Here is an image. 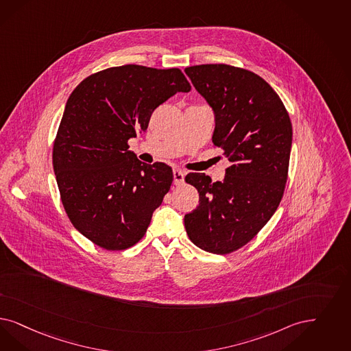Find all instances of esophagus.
Segmentation results:
<instances>
[{
  "mask_svg": "<svg viewBox=\"0 0 351 351\" xmlns=\"http://www.w3.org/2000/svg\"><path fill=\"white\" fill-rule=\"evenodd\" d=\"M184 176H185L184 171H182V169H173V184L175 185H182V182H184Z\"/></svg>",
  "mask_w": 351,
  "mask_h": 351,
  "instance_id": "1",
  "label": "esophagus"
}]
</instances>
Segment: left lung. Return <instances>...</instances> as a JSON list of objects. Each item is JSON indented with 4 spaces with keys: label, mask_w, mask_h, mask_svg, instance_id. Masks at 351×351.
Here are the masks:
<instances>
[{
    "label": "left lung",
    "mask_w": 351,
    "mask_h": 351,
    "mask_svg": "<svg viewBox=\"0 0 351 351\" xmlns=\"http://www.w3.org/2000/svg\"><path fill=\"white\" fill-rule=\"evenodd\" d=\"M185 73L214 109L213 143L232 165L223 182L205 173L185 176L201 202L184 224L199 249L230 254L252 241L278 210L288 180L291 121L274 88L249 70L198 64Z\"/></svg>",
    "instance_id": "obj_1"
}]
</instances>
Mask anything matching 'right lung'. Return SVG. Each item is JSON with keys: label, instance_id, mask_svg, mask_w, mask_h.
<instances>
[{"label": "right lung", "instance_id": "right-lung-1", "mask_svg": "<svg viewBox=\"0 0 351 351\" xmlns=\"http://www.w3.org/2000/svg\"><path fill=\"white\" fill-rule=\"evenodd\" d=\"M191 84L179 69L124 64L89 75L69 97L53 145L62 205L73 227L117 252L140 241L173 182L165 163H141L128 140Z\"/></svg>", "mask_w": 351, "mask_h": 351}]
</instances>
